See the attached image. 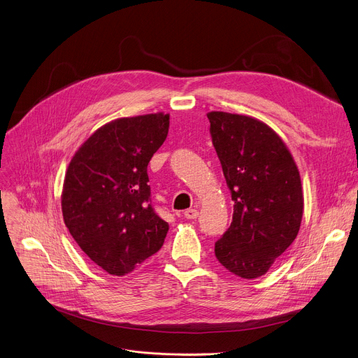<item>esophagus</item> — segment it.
I'll return each mask as SVG.
<instances>
[{
    "label": "esophagus",
    "instance_id": "obj_1",
    "mask_svg": "<svg viewBox=\"0 0 358 358\" xmlns=\"http://www.w3.org/2000/svg\"><path fill=\"white\" fill-rule=\"evenodd\" d=\"M184 217L187 220H195L198 217V211L195 208H189V210H185L184 211Z\"/></svg>",
    "mask_w": 358,
    "mask_h": 358
}]
</instances>
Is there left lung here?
<instances>
[{"mask_svg": "<svg viewBox=\"0 0 358 358\" xmlns=\"http://www.w3.org/2000/svg\"><path fill=\"white\" fill-rule=\"evenodd\" d=\"M207 117L234 201L232 222L215 242V257L239 278H259L300 229V174L283 140L264 122L227 112Z\"/></svg>", "mask_w": 358, "mask_h": 358, "instance_id": "obj_1", "label": "left lung"}]
</instances>
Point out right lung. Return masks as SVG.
Masks as SVG:
<instances>
[{"instance_id":"obj_1","label":"right lung","mask_w":358,"mask_h":358,"mask_svg":"<svg viewBox=\"0 0 358 358\" xmlns=\"http://www.w3.org/2000/svg\"><path fill=\"white\" fill-rule=\"evenodd\" d=\"M170 115L116 119L97 129L75 152L62 189V214L87 257L123 276L164 243L169 224L150 201L147 166L162 147Z\"/></svg>"}]
</instances>
